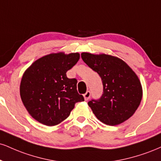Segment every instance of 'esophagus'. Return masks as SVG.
Instances as JSON below:
<instances>
[{
  "mask_svg": "<svg viewBox=\"0 0 161 161\" xmlns=\"http://www.w3.org/2000/svg\"><path fill=\"white\" fill-rule=\"evenodd\" d=\"M90 97H91V92H89V91H88V92H87L86 93V94H84L85 100H88L89 98H90Z\"/></svg>",
  "mask_w": 161,
  "mask_h": 161,
  "instance_id": "34e87169",
  "label": "esophagus"
}]
</instances>
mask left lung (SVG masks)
I'll return each instance as SVG.
<instances>
[{
  "label": "left lung",
  "mask_w": 161,
  "mask_h": 161,
  "mask_svg": "<svg viewBox=\"0 0 161 161\" xmlns=\"http://www.w3.org/2000/svg\"><path fill=\"white\" fill-rule=\"evenodd\" d=\"M81 57L102 79L101 97L88 103L97 119L110 126L129 119L142 97V85L134 71L123 60L110 55L82 52Z\"/></svg>",
  "instance_id": "obj_1"
}]
</instances>
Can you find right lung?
<instances>
[{"mask_svg":"<svg viewBox=\"0 0 161 161\" xmlns=\"http://www.w3.org/2000/svg\"><path fill=\"white\" fill-rule=\"evenodd\" d=\"M79 59L78 52L51 53L34 62L22 75L20 96L28 113L47 126L65 120L75 103L84 101L76 89L77 80L66 73Z\"/></svg>","mask_w":161,"mask_h":161,"instance_id":"add662e5","label":"right lung"}]
</instances>
